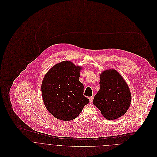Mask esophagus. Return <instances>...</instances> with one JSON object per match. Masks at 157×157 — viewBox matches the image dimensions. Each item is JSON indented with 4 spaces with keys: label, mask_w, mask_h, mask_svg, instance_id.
<instances>
[{
    "label": "esophagus",
    "mask_w": 157,
    "mask_h": 157,
    "mask_svg": "<svg viewBox=\"0 0 157 157\" xmlns=\"http://www.w3.org/2000/svg\"><path fill=\"white\" fill-rule=\"evenodd\" d=\"M89 99H90V103H92V101H93L94 97H90V98H89Z\"/></svg>",
    "instance_id": "34e87169"
}]
</instances>
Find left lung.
I'll list each match as a JSON object with an SVG mask.
<instances>
[{
	"label": "left lung",
	"instance_id": "1",
	"mask_svg": "<svg viewBox=\"0 0 157 157\" xmlns=\"http://www.w3.org/2000/svg\"><path fill=\"white\" fill-rule=\"evenodd\" d=\"M100 90L93 104L107 120H115L123 115L131 103L129 88L122 76L115 69H108L100 75Z\"/></svg>",
	"mask_w": 157,
	"mask_h": 157
}]
</instances>
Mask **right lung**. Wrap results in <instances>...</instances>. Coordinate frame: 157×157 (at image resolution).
I'll return each mask as SVG.
<instances>
[{"instance_id": "add662e5", "label": "right lung", "mask_w": 157, "mask_h": 157, "mask_svg": "<svg viewBox=\"0 0 157 157\" xmlns=\"http://www.w3.org/2000/svg\"><path fill=\"white\" fill-rule=\"evenodd\" d=\"M81 67L70 61L55 65L45 74L42 94L45 107L57 119L75 118L90 100L83 95V85L79 81Z\"/></svg>"}]
</instances>
